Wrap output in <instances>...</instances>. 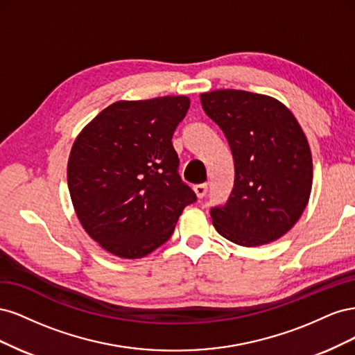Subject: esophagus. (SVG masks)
<instances>
[{
	"instance_id": "34e87169",
	"label": "esophagus",
	"mask_w": 355,
	"mask_h": 355,
	"mask_svg": "<svg viewBox=\"0 0 355 355\" xmlns=\"http://www.w3.org/2000/svg\"><path fill=\"white\" fill-rule=\"evenodd\" d=\"M194 192H196V196H197L198 198L206 197V194H207V184L196 185V187H194Z\"/></svg>"
}]
</instances>
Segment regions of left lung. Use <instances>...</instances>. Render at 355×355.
<instances>
[{
  "label": "left lung",
  "mask_w": 355,
  "mask_h": 355,
  "mask_svg": "<svg viewBox=\"0 0 355 355\" xmlns=\"http://www.w3.org/2000/svg\"><path fill=\"white\" fill-rule=\"evenodd\" d=\"M202 110L227 136L235 180L213 227L227 240L256 247L275 241L302 216L313 188L306 136L286 105L244 90L201 93Z\"/></svg>",
  "instance_id": "left-lung-1"
}]
</instances>
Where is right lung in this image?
<instances>
[{"label": "right lung", "mask_w": 355, "mask_h": 355, "mask_svg": "<svg viewBox=\"0 0 355 355\" xmlns=\"http://www.w3.org/2000/svg\"><path fill=\"white\" fill-rule=\"evenodd\" d=\"M189 110L187 96L118 101L75 139L68 188L84 231L102 249L139 259L164 244L188 204L171 144Z\"/></svg>", "instance_id": "obj_1"}]
</instances>
